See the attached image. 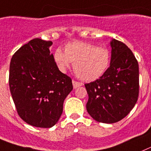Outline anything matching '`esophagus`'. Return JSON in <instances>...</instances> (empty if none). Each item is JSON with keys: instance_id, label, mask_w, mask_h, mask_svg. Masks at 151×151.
<instances>
[{"instance_id": "esophagus-1", "label": "esophagus", "mask_w": 151, "mask_h": 151, "mask_svg": "<svg viewBox=\"0 0 151 151\" xmlns=\"http://www.w3.org/2000/svg\"><path fill=\"white\" fill-rule=\"evenodd\" d=\"M72 83H73V86H74V88H77V87H79L81 86H83V83H81V82H77L76 81H72Z\"/></svg>"}]
</instances>
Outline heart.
<instances>
[{
	"mask_svg": "<svg viewBox=\"0 0 151 151\" xmlns=\"http://www.w3.org/2000/svg\"><path fill=\"white\" fill-rule=\"evenodd\" d=\"M55 61L61 71H65L70 63L76 75L84 81L100 78L108 70L111 55L107 48L98 47L84 42H74L65 45V52L57 48Z\"/></svg>",
	"mask_w": 151,
	"mask_h": 151,
	"instance_id": "obj_1",
	"label": "heart"
}]
</instances>
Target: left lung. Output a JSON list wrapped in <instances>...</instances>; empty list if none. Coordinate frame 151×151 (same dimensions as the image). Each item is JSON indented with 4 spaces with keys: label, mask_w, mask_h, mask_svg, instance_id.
<instances>
[{
    "label": "left lung",
    "mask_w": 151,
    "mask_h": 151,
    "mask_svg": "<svg viewBox=\"0 0 151 151\" xmlns=\"http://www.w3.org/2000/svg\"><path fill=\"white\" fill-rule=\"evenodd\" d=\"M110 67L96 81L85 83L89 99L86 110L96 121L115 123L124 119L137 103L139 68L133 52L124 43L111 42Z\"/></svg>",
    "instance_id": "8db88e82"
}]
</instances>
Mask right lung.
I'll return each instance as SVG.
<instances>
[{
    "label": "right lung",
    "instance_id": "1",
    "mask_svg": "<svg viewBox=\"0 0 151 151\" xmlns=\"http://www.w3.org/2000/svg\"><path fill=\"white\" fill-rule=\"evenodd\" d=\"M51 41L33 39L13 55L9 86L17 112L25 122L48 128L59 120L72 80L59 70L50 52Z\"/></svg>",
    "mask_w": 151,
    "mask_h": 151
}]
</instances>
